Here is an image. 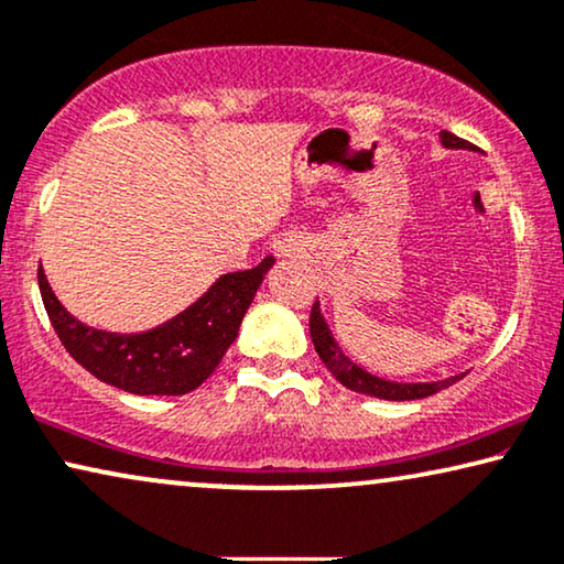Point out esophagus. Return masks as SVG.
Instances as JSON below:
<instances>
[{"mask_svg":"<svg viewBox=\"0 0 564 564\" xmlns=\"http://www.w3.org/2000/svg\"><path fill=\"white\" fill-rule=\"evenodd\" d=\"M291 245H281V252H283V256H291Z\"/></svg>","mask_w":564,"mask_h":564,"instance_id":"1","label":"esophagus"}]
</instances>
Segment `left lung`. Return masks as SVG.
<instances>
[{
    "label": "left lung",
    "mask_w": 564,
    "mask_h": 564,
    "mask_svg": "<svg viewBox=\"0 0 564 564\" xmlns=\"http://www.w3.org/2000/svg\"><path fill=\"white\" fill-rule=\"evenodd\" d=\"M440 138L444 148H465V150L475 148L473 142L457 138V134H452L447 130H442ZM308 332H312L314 350L319 352V358L324 365H327V370L339 380V383L350 388L355 393L376 395V399H386V401H414V399H426V395L437 393L442 388H447L455 383V380L463 378V376H455L447 380H437V383H391V380L370 376V372L358 368L350 358H345L343 350H339L335 343V337H332L329 327L324 324L319 314V304H316V301L312 306V316H308Z\"/></svg>",
    "instance_id": "left-lung-1"
}]
</instances>
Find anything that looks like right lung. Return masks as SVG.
<instances>
[{
  "label": "right lung",
  "mask_w": 564,
  "mask_h": 564,
  "mask_svg": "<svg viewBox=\"0 0 564 564\" xmlns=\"http://www.w3.org/2000/svg\"><path fill=\"white\" fill-rule=\"evenodd\" d=\"M273 258L250 271L227 273L204 296L161 327L112 335L74 319L37 268L41 296L55 335L70 358L105 383L138 395H184L199 388L235 343L242 316Z\"/></svg>",
  "instance_id": "obj_1"
}]
</instances>
